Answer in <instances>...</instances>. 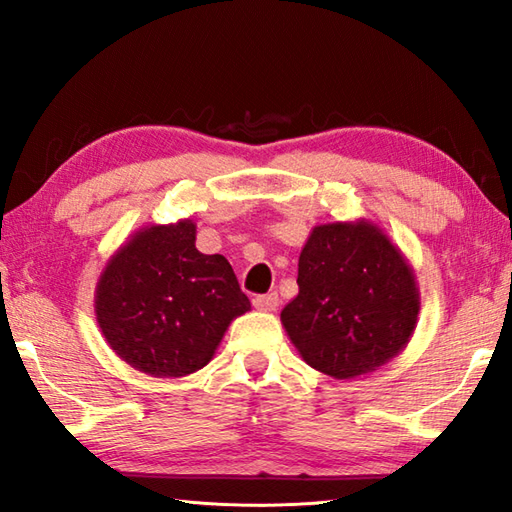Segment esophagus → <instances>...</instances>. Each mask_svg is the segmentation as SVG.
<instances>
[{
	"label": "esophagus",
	"mask_w": 512,
	"mask_h": 512,
	"mask_svg": "<svg viewBox=\"0 0 512 512\" xmlns=\"http://www.w3.org/2000/svg\"><path fill=\"white\" fill-rule=\"evenodd\" d=\"M253 306L262 312H273L279 306V295L277 292H268V295H257L253 299Z\"/></svg>",
	"instance_id": "34e87169"
}]
</instances>
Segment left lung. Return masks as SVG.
Segmentation results:
<instances>
[{"mask_svg": "<svg viewBox=\"0 0 512 512\" xmlns=\"http://www.w3.org/2000/svg\"><path fill=\"white\" fill-rule=\"evenodd\" d=\"M297 284L281 323L303 361L332 378L374 372L416 330L413 270L367 220L314 226L299 255Z\"/></svg>", "mask_w": 512, "mask_h": 512, "instance_id": "8db88e82", "label": "left lung"}]
</instances>
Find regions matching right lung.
Returning <instances> with one entry per match:
<instances>
[{
    "label": "right lung",
    "mask_w": 512,
    "mask_h": 512,
    "mask_svg": "<svg viewBox=\"0 0 512 512\" xmlns=\"http://www.w3.org/2000/svg\"><path fill=\"white\" fill-rule=\"evenodd\" d=\"M96 321L127 365L180 378L211 361L228 325L250 310L231 264L195 248V224L145 226L96 284Z\"/></svg>",
    "instance_id": "add662e5"
}]
</instances>
